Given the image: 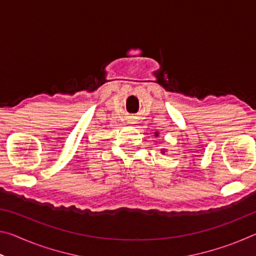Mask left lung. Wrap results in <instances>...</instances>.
I'll return each instance as SVG.
<instances>
[{"label":"left lung","instance_id":"1","mask_svg":"<svg viewBox=\"0 0 256 256\" xmlns=\"http://www.w3.org/2000/svg\"><path fill=\"white\" fill-rule=\"evenodd\" d=\"M158 134H159L158 132H156V136H158ZM162 152H164V150H162Z\"/></svg>","mask_w":256,"mask_h":256}]
</instances>
